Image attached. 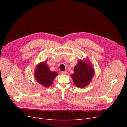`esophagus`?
Here are the masks:
<instances>
[{
  "mask_svg": "<svg viewBox=\"0 0 127 127\" xmlns=\"http://www.w3.org/2000/svg\"><path fill=\"white\" fill-rule=\"evenodd\" d=\"M67 74V71H62L61 72V74L62 75H66Z\"/></svg>",
  "mask_w": 127,
  "mask_h": 127,
  "instance_id": "1",
  "label": "esophagus"
}]
</instances>
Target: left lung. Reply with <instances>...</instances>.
<instances>
[{
    "mask_svg": "<svg viewBox=\"0 0 127 127\" xmlns=\"http://www.w3.org/2000/svg\"><path fill=\"white\" fill-rule=\"evenodd\" d=\"M95 71L88 60H80L74 68V73L71 75L75 85L83 88L89 84Z\"/></svg>",
    "mask_w": 127,
    "mask_h": 127,
    "instance_id": "left-lung-1",
    "label": "left lung"
}]
</instances>
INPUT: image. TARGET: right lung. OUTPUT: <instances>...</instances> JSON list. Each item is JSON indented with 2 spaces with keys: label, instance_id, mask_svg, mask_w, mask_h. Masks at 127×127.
I'll use <instances>...</instances> for the list:
<instances>
[{
  "label": "right lung",
  "instance_id": "obj_1",
  "mask_svg": "<svg viewBox=\"0 0 127 127\" xmlns=\"http://www.w3.org/2000/svg\"><path fill=\"white\" fill-rule=\"evenodd\" d=\"M58 75L56 71L50 70L45 62L39 63L36 66L34 76L36 81L46 88L49 87L55 77Z\"/></svg>",
  "mask_w": 127,
  "mask_h": 127
}]
</instances>
